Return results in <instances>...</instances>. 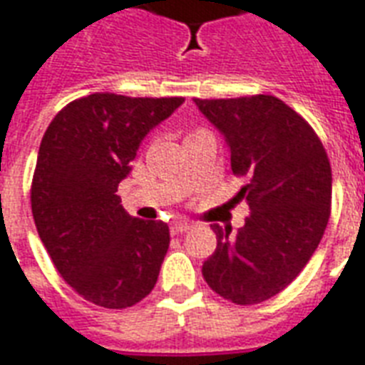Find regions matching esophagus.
<instances>
[{
  "instance_id": "obj_1",
  "label": "esophagus",
  "mask_w": 365,
  "mask_h": 365,
  "mask_svg": "<svg viewBox=\"0 0 365 365\" xmlns=\"http://www.w3.org/2000/svg\"><path fill=\"white\" fill-rule=\"evenodd\" d=\"M192 227V223L188 222H175L171 225V233L173 235H179V233H185V231H188Z\"/></svg>"
}]
</instances>
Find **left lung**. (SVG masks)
<instances>
[{"label": "left lung", "mask_w": 365, "mask_h": 365, "mask_svg": "<svg viewBox=\"0 0 365 365\" xmlns=\"http://www.w3.org/2000/svg\"><path fill=\"white\" fill-rule=\"evenodd\" d=\"M230 143L231 171L245 179L239 198L249 217L212 230L217 247L202 274L235 305H255L280 294L297 278L321 243L331 217L329 155L302 114L272 95L194 98Z\"/></svg>", "instance_id": "8db88e82"}]
</instances>
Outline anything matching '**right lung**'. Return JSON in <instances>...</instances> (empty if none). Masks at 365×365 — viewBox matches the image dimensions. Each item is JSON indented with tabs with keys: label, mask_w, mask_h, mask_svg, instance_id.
<instances>
[{
	"label": "right lung",
	"mask_w": 365,
	"mask_h": 365,
	"mask_svg": "<svg viewBox=\"0 0 365 365\" xmlns=\"http://www.w3.org/2000/svg\"><path fill=\"white\" fill-rule=\"evenodd\" d=\"M182 101L93 93L63 106L42 138L34 225L63 280L105 309L132 307L155 286L169 227L128 214L116 190L145 134Z\"/></svg>",
	"instance_id": "add662e5"
}]
</instances>
